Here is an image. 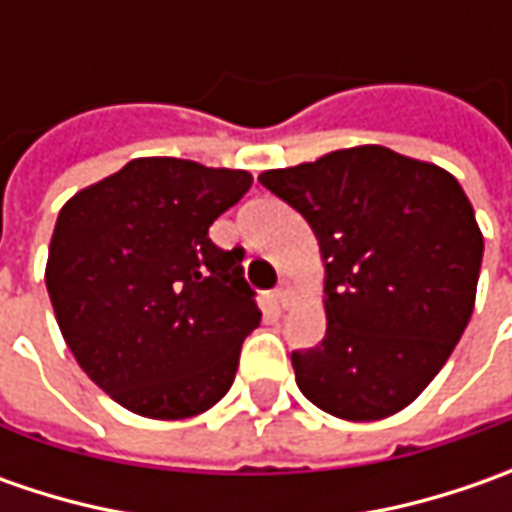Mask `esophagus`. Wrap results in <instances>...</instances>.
<instances>
[{
  "label": "esophagus",
  "mask_w": 512,
  "mask_h": 512,
  "mask_svg": "<svg viewBox=\"0 0 512 512\" xmlns=\"http://www.w3.org/2000/svg\"><path fill=\"white\" fill-rule=\"evenodd\" d=\"M273 296H276V302L282 307H290V302H293V287L287 285V282H279V287L273 290Z\"/></svg>",
  "instance_id": "1"
}]
</instances>
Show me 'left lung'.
I'll return each mask as SVG.
<instances>
[{"label":"left lung","instance_id":"8db88e82","mask_svg":"<svg viewBox=\"0 0 512 512\" xmlns=\"http://www.w3.org/2000/svg\"><path fill=\"white\" fill-rule=\"evenodd\" d=\"M259 182L305 216L325 265V339L290 356L305 399L344 422L416 402L476 305L484 239L456 176L359 145Z\"/></svg>","mask_w":512,"mask_h":512}]
</instances>
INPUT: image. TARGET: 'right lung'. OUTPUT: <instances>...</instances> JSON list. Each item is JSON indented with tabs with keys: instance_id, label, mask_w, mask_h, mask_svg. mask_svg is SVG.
Returning a JSON list of instances; mask_svg holds the SVG:
<instances>
[{
	"instance_id": "1",
	"label": "right lung",
	"mask_w": 512,
	"mask_h": 512,
	"mask_svg": "<svg viewBox=\"0 0 512 512\" xmlns=\"http://www.w3.org/2000/svg\"><path fill=\"white\" fill-rule=\"evenodd\" d=\"M253 185L247 170L142 156L73 193L53 227L45 285L73 359L145 419H190L230 390L259 327L242 247L210 225Z\"/></svg>"
}]
</instances>
